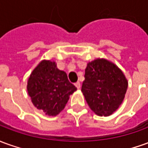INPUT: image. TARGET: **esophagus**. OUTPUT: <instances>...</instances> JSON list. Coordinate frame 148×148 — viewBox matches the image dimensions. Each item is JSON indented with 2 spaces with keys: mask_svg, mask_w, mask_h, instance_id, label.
<instances>
[{
  "mask_svg": "<svg viewBox=\"0 0 148 148\" xmlns=\"http://www.w3.org/2000/svg\"><path fill=\"white\" fill-rule=\"evenodd\" d=\"M74 86L77 87V89H80V87H81V83H80L79 82H76V83L74 84Z\"/></svg>",
  "mask_w": 148,
  "mask_h": 148,
  "instance_id": "obj_1",
  "label": "esophagus"
}]
</instances>
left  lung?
I'll return each mask as SVG.
<instances>
[{
    "label": "left lung",
    "instance_id": "obj_1",
    "mask_svg": "<svg viewBox=\"0 0 148 148\" xmlns=\"http://www.w3.org/2000/svg\"><path fill=\"white\" fill-rule=\"evenodd\" d=\"M82 86L86 103L96 114L109 116L123 103L127 80L114 64L96 59L87 64Z\"/></svg>",
    "mask_w": 148,
    "mask_h": 148
}]
</instances>
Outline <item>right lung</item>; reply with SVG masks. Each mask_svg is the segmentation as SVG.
Returning <instances> with one entry per match:
<instances>
[{"label": "right lung", "instance_id": "right-lung-1", "mask_svg": "<svg viewBox=\"0 0 148 148\" xmlns=\"http://www.w3.org/2000/svg\"><path fill=\"white\" fill-rule=\"evenodd\" d=\"M29 95L38 109L55 116L63 110L77 88L70 82L66 72L57 68L54 62L42 61L28 80Z\"/></svg>", "mask_w": 148, "mask_h": 148}]
</instances>
